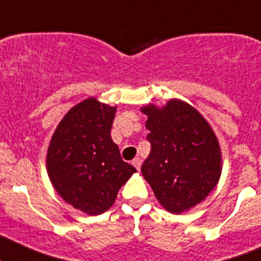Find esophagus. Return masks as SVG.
Masks as SVG:
<instances>
[{"instance_id": "obj_1", "label": "esophagus", "mask_w": 261, "mask_h": 261, "mask_svg": "<svg viewBox=\"0 0 261 261\" xmlns=\"http://www.w3.org/2000/svg\"><path fill=\"white\" fill-rule=\"evenodd\" d=\"M133 166L135 167V168L139 171V169H140V167H141V159L140 158H135V159H134V161H133Z\"/></svg>"}]
</instances>
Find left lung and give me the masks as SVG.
I'll return each instance as SVG.
<instances>
[{"instance_id": "obj_1", "label": "left lung", "mask_w": 261, "mask_h": 261, "mask_svg": "<svg viewBox=\"0 0 261 261\" xmlns=\"http://www.w3.org/2000/svg\"><path fill=\"white\" fill-rule=\"evenodd\" d=\"M148 116L150 154L143 176L159 203L182 213L203 201L221 177V149L205 118L187 103L172 99L163 108H141Z\"/></svg>"}]
</instances>
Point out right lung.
I'll use <instances>...</instances> for the list:
<instances>
[{
	"label": "right lung",
	"mask_w": 261,
	"mask_h": 261,
	"mask_svg": "<svg viewBox=\"0 0 261 261\" xmlns=\"http://www.w3.org/2000/svg\"><path fill=\"white\" fill-rule=\"evenodd\" d=\"M116 107L85 99L56 128L47 154L50 182L63 200L90 214L105 213L136 169L111 139Z\"/></svg>",
	"instance_id": "obj_1"
}]
</instances>
